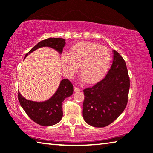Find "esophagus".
Instances as JSON below:
<instances>
[{
    "instance_id": "34e87169",
    "label": "esophagus",
    "mask_w": 153,
    "mask_h": 153,
    "mask_svg": "<svg viewBox=\"0 0 153 153\" xmlns=\"http://www.w3.org/2000/svg\"><path fill=\"white\" fill-rule=\"evenodd\" d=\"M74 91L75 92L79 91H80V88H78V87H76V86H74Z\"/></svg>"
}]
</instances>
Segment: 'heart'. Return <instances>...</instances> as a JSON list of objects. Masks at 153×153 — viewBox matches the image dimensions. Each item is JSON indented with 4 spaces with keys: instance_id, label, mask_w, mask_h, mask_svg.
<instances>
[{
    "instance_id": "heart-1",
    "label": "heart",
    "mask_w": 153,
    "mask_h": 153,
    "mask_svg": "<svg viewBox=\"0 0 153 153\" xmlns=\"http://www.w3.org/2000/svg\"><path fill=\"white\" fill-rule=\"evenodd\" d=\"M60 60L66 76L72 77L80 66L83 80L95 83L101 80L107 72L111 62V53L104 46L82 42L72 45L69 53H62Z\"/></svg>"
}]
</instances>
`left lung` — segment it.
Returning a JSON list of instances; mask_svg holds the SVG:
<instances>
[{
    "instance_id": "1",
    "label": "left lung",
    "mask_w": 153,
    "mask_h": 153,
    "mask_svg": "<svg viewBox=\"0 0 153 153\" xmlns=\"http://www.w3.org/2000/svg\"><path fill=\"white\" fill-rule=\"evenodd\" d=\"M114 61L106 76L83 90V117L88 124L104 127L122 114L128 102L129 76L122 56L114 50Z\"/></svg>"
}]
</instances>
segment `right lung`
<instances>
[{
  "label": "right lung",
  "instance_id": "right-lung-1",
  "mask_svg": "<svg viewBox=\"0 0 153 153\" xmlns=\"http://www.w3.org/2000/svg\"><path fill=\"white\" fill-rule=\"evenodd\" d=\"M65 45V40L62 38L46 39L37 43L25 56V58L33 51L43 47H49L62 53ZM73 85L68 79H63L60 83L56 93L49 100L43 102H36L23 97L18 92V99L22 107L33 121L42 126H51L61 120L62 117V103L66 97L73 93Z\"/></svg>",
  "mask_w": 153,
  "mask_h": 153
}]
</instances>
